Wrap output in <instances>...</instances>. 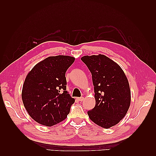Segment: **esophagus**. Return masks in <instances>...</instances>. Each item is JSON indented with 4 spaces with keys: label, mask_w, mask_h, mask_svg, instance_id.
I'll use <instances>...</instances> for the list:
<instances>
[{
    "label": "esophagus",
    "mask_w": 156,
    "mask_h": 156,
    "mask_svg": "<svg viewBox=\"0 0 156 156\" xmlns=\"http://www.w3.org/2000/svg\"><path fill=\"white\" fill-rule=\"evenodd\" d=\"M77 99L78 101H84V97H79V98H76Z\"/></svg>",
    "instance_id": "1"
}]
</instances>
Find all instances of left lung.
<instances>
[{
    "label": "left lung",
    "mask_w": 156,
    "mask_h": 156,
    "mask_svg": "<svg viewBox=\"0 0 156 156\" xmlns=\"http://www.w3.org/2000/svg\"><path fill=\"white\" fill-rule=\"evenodd\" d=\"M82 61L92 74L96 105L88 111L92 121L108 129L124 118L131 104L127 76L118 64L105 55H84Z\"/></svg>",
    "instance_id": "1"
}]
</instances>
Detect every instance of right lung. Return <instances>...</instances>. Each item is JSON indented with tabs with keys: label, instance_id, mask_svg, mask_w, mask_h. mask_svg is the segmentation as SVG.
<instances>
[{
	"label": "right lung",
	"instance_id": "1",
	"mask_svg": "<svg viewBox=\"0 0 156 156\" xmlns=\"http://www.w3.org/2000/svg\"><path fill=\"white\" fill-rule=\"evenodd\" d=\"M74 60L69 55L50 56L36 64L26 76L22 101L38 123L51 127L67 117L75 99L66 90L65 74Z\"/></svg>",
	"mask_w": 156,
	"mask_h": 156
}]
</instances>
